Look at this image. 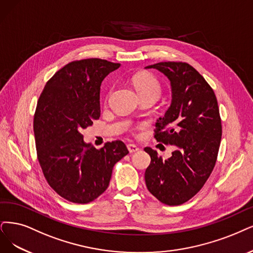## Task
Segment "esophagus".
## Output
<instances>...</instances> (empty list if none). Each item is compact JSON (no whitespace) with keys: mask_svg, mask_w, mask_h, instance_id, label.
Listing matches in <instances>:
<instances>
[{"mask_svg":"<svg viewBox=\"0 0 253 253\" xmlns=\"http://www.w3.org/2000/svg\"><path fill=\"white\" fill-rule=\"evenodd\" d=\"M127 148H128V151L130 153H135V152H137L139 150V148L137 146H135L134 144H129L127 146Z\"/></svg>","mask_w":253,"mask_h":253,"instance_id":"34e87169","label":"esophagus"}]
</instances>
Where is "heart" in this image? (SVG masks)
I'll return each mask as SVG.
<instances>
[{"label":"heart","mask_w":253,"mask_h":253,"mask_svg":"<svg viewBox=\"0 0 253 253\" xmlns=\"http://www.w3.org/2000/svg\"><path fill=\"white\" fill-rule=\"evenodd\" d=\"M132 83L137 95L141 98L158 99L162 93V85L153 75L149 73H138L132 77Z\"/></svg>","instance_id":"heart-1"}]
</instances>
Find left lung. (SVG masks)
<instances>
[{"label":"left lung","instance_id":"obj_1","mask_svg":"<svg viewBox=\"0 0 253 253\" xmlns=\"http://www.w3.org/2000/svg\"><path fill=\"white\" fill-rule=\"evenodd\" d=\"M146 69L162 72L171 82L172 102L155 124L154 137L175 150L163 160L150 147L145 172L147 189L167 205L189 201L207 182L217 162L222 125L216 95L201 75L185 62H158Z\"/></svg>","mask_w":253,"mask_h":253}]
</instances>
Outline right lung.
Listing matches in <instances>:
<instances>
[{
  "label": "right lung",
  "mask_w": 253,
  "mask_h": 253,
  "mask_svg": "<svg viewBox=\"0 0 253 253\" xmlns=\"http://www.w3.org/2000/svg\"><path fill=\"white\" fill-rule=\"evenodd\" d=\"M120 65L99 58L72 61L46 82L37 102V158L49 185L68 201L97 199L108 188L114 166L129 153L122 141L98 150L81 133L100 118L101 83Z\"/></svg>",
  "instance_id": "obj_1"
}]
</instances>
